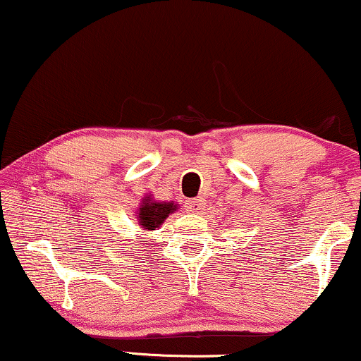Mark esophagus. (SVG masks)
<instances>
[{"label": "esophagus", "mask_w": 361, "mask_h": 361, "mask_svg": "<svg viewBox=\"0 0 361 361\" xmlns=\"http://www.w3.org/2000/svg\"><path fill=\"white\" fill-rule=\"evenodd\" d=\"M185 207L190 210V212L194 214H199L200 210L205 207V200L202 197H197V199H190L185 202Z\"/></svg>", "instance_id": "obj_1"}]
</instances>
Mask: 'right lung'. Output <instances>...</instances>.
<instances>
[{
  "instance_id": "obj_1",
  "label": "right lung",
  "mask_w": 361,
  "mask_h": 361,
  "mask_svg": "<svg viewBox=\"0 0 361 361\" xmlns=\"http://www.w3.org/2000/svg\"><path fill=\"white\" fill-rule=\"evenodd\" d=\"M177 209H179V204H176L174 200L166 202V200H156L152 195H144L137 210H135L139 227L146 232L157 231L164 221L171 214H174Z\"/></svg>"
}]
</instances>
